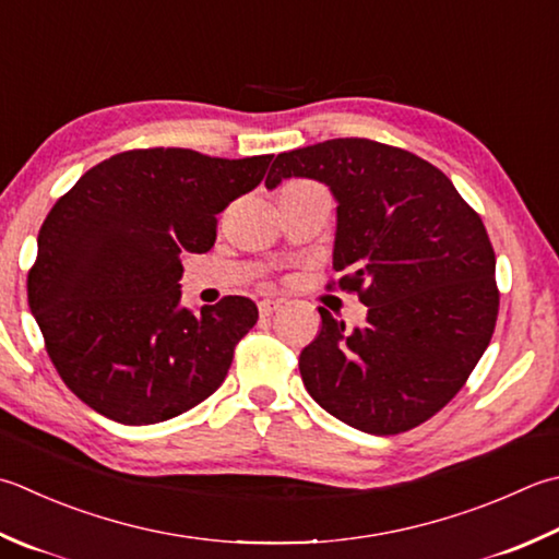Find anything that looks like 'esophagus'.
Wrapping results in <instances>:
<instances>
[{
    "label": "esophagus",
    "instance_id": "obj_1",
    "mask_svg": "<svg viewBox=\"0 0 559 559\" xmlns=\"http://www.w3.org/2000/svg\"><path fill=\"white\" fill-rule=\"evenodd\" d=\"M281 308V300H261L259 302V312H261V317H269V314H273Z\"/></svg>",
    "mask_w": 559,
    "mask_h": 559
}]
</instances>
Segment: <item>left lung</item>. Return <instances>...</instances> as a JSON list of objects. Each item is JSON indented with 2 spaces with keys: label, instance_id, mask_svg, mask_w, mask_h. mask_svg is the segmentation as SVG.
Masks as SVG:
<instances>
[{
  "label": "left lung",
  "instance_id": "1",
  "mask_svg": "<svg viewBox=\"0 0 559 559\" xmlns=\"http://www.w3.org/2000/svg\"><path fill=\"white\" fill-rule=\"evenodd\" d=\"M308 177L336 205L326 288L356 293L366 326L322 330L300 354L312 400L358 431L392 436L431 419L461 390L495 334L497 259L483 217L433 164L366 138L281 152L266 189Z\"/></svg>",
  "mask_w": 559,
  "mask_h": 559
}]
</instances>
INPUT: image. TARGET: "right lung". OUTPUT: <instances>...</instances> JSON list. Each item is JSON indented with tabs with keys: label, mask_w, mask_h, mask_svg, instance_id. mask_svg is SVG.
<instances>
[{
	"label": "right lung",
	"mask_w": 559,
	"mask_h": 559,
	"mask_svg": "<svg viewBox=\"0 0 559 559\" xmlns=\"http://www.w3.org/2000/svg\"><path fill=\"white\" fill-rule=\"evenodd\" d=\"M273 155L128 150L96 164L38 233L28 308L64 385L104 417L142 426L223 385L257 305L225 295L181 308V254L215 245L217 213L257 189Z\"/></svg>",
	"instance_id": "add662e5"
}]
</instances>
